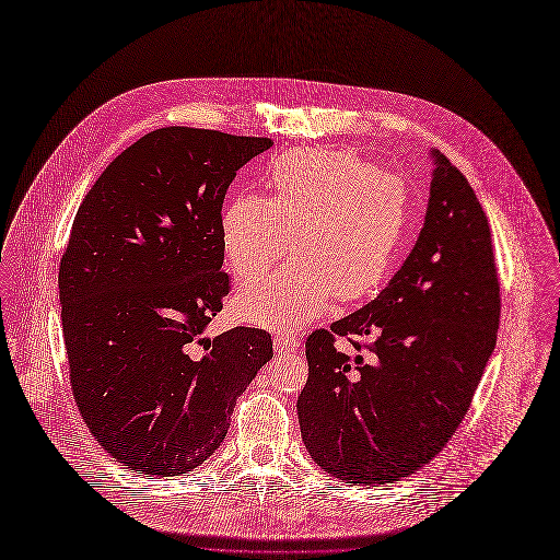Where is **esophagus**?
I'll use <instances>...</instances> for the list:
<instances>
[{"mask_svg":"<svg viewBox=\"0 0 560 560\" xmlns=\"http://www.w3.org/2000/svg\"><path fill=\"white\" fill-rule=\"evenodd\" d=\"M298 348H300V341L295 339V337H276L273 339V350H276V354H291V352H298Z\"/></svg>","mask_w":560,"mask_h":560,"instance_id":"obj_1","label":"esophagus"}]
</instances>
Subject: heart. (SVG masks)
Returning a JSON list of instances; mask_svg holds the SVG:
<instances>
[{"label":"heart","mask_w":560,"mask_h":560,"mask_svg":"<svg viewBox=\"0 0 560 560\" xmlns=\"http://www.w3.org/2000/svg\"><path fill=\"white\" fill-rule=\"evenodd\" d=\"M269 199L236 197L223 212L221 238L245 284L238 315L267 330H298L319 317L332 295L354 302L387 278L402 245L411 199L405 182L352 151L295 149L269 166Z\"/></svg>","instance_id":"obj_1"}]
</instances>
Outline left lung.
Here are the masks:
<instances>
[{
    "mask_svg": "<svg viewBox=\"0 0 560 560\" xmlns=\"http://www.w3.org/2000/svg\"><path fill=\"white\" fill-rule=\"evenodd\" d=\"M431 160L424 225L402 267L372 302L306 339L302 440L317 466L352 486L394 483L433 459L497 343L488 219L466 177L442 153ZM337 334L370 336L373 359L339 353Z\"/></svg>",
    "mask_w": 560,
    "mask_h": 560,
    "instance_id": "obj_1",
    "label": "left lung"
}]
</instances>
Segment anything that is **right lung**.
<instances>
[{
  "mask_svg": "<svg viewBox=\"0 0 560 560\" xmlns=\"http://www.w3.org/2000/svg\"><path fill=\"white\" fill-rule=\"evenodd\" d=\"M269 138L166 127L122 151L83 199L59 269L79 411L147 477L201 466L273 357L267 330L206 337L230 293L221 208Z\"/></svg>",
  "mask_w": 560,
  "mask_h": 560,
  "instance_id": "right-lung-1",
  "label": "right lung"
}]
</instances>
